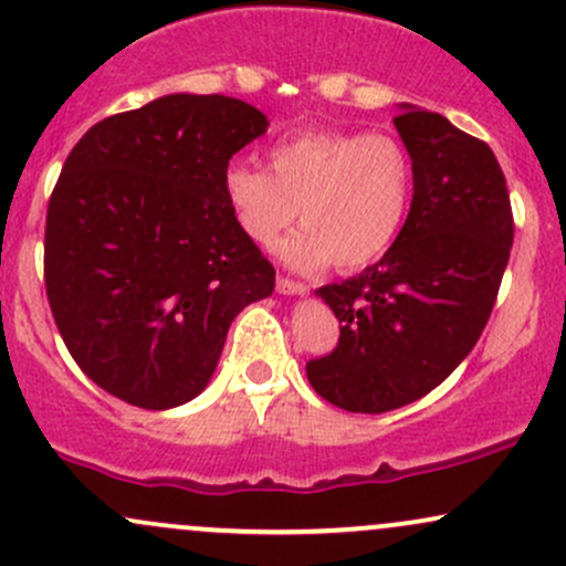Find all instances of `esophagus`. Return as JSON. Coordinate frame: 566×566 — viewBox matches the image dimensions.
I'll list each match as a JSON object with an SVG mask.
<instances>
[{
	"mask_svg": "<svg viewBox=\"0 0 566 566\" xmlns=\"http://www.w3.org/2000/svg\"><path fill=\"white\" fill-rule=\"evenodd\" d=\"M276 292L279 295H305V292H308V284L295 282V279H290V276H279Z\"/></svg>",
	"mask_w": 566,
	"mask_h": 566,
	"instance_id": "obj_1",
	"label": "esophagus"
}]
</instances>
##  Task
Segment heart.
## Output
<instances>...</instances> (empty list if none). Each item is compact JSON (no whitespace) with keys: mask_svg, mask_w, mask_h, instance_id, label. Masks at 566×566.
I'll return each mask as SVG.
<instances>
[{"mask_svg":"<svg viewBox=\"0 0 566 566\" xmlns=\"http://www.w3.org/2000/svg\"><path fill=\"white\" fill-rule=\"evenodd\" d=\"M269 159L271 172L250 161L223 172V197L250 242L274 247L301 212L305 226L279 247L292 269H361L391 250L412 205V161L399 140L308 129L274 143Z\"/></svg>","mask_w":566,"mask_h":566,"instance_id":"heart-1","label":"heart"}]
</instances>
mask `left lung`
<instances>
[{"label":"left lung","mask_w":566,"mask_h":566,"mask_svg":"<svg viewBox=\"0 0 566 566\" xmlns=\"http://www.w3.org/2000/svg\"><path fill=\"white\" fill-rule=\"evenodd\" d=\"M394 125L412 159L405 226L378 263L316 290L340 340L305 375L348 412L399 409L450 378L490 319L513 244L509 186L492 148L415 106H401Z\"/></svg>","instance_id":"left-lung-1"}]
</instances>
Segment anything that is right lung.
I'll return each instance as SVG.
<instances>
[{
	"mask_svg": "<svg viewBox=\"0 0 566 566\" xmlns=\"http://www.w3.org/2000/svg\"><path fill=\"white\" fill-rule=\"evenodd\" d=\"M269 119L226 95L175 93L97 122L71 148L44 226L57 333L90 380L143 409L186 405L231 322L274 292L223 172Z\"/></svg>",
	"mask_w": 566,
	"mask_h": 566,
	"instance_id": "1",
	"label": "right lung"
}]
</instances>
